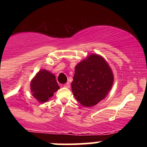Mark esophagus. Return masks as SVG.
Masks as SVG:
<instances>
[{
    "label": "esophagus",
    "mask_w": 147,
    "mask_h": 147,
    "mask_svg": "<svg viewBox=\"0 0 147 147\" xmlns=\"http://www.w3.org/2000/svg\"><path fill=\"white\" fill-rule=\"evenodd\" d=\"M63 86L65 87V88H70V83L69 82H67L65 83Z\"/></svg>",
    "instance_id": "1"
}]
</instances>
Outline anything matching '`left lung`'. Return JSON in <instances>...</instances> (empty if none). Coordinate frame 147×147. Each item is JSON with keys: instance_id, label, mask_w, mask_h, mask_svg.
Listing matches in <instances>:
<instances>
[{"instance_id": "8db88e82", "label": "left lung", "mask_w": 147, "mask_h": 147, "mask_svg": "<svg viewBox=\"0 0 147 147\" xmlns=\"http://www.w3.org/2000/svg\"><path fill=\"white\" fill-rule=\"evenodd\" d=\"M71 89L77 102L93 107L106 97L113 84L114 76L101 55L91 54L75 67Z\"/></svg>"}]
</instances>
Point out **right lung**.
Masks as SVG:
<instances>
[{"mask_svg": "<svg viewBox=\"0 0 147 147\" xmlns=\"http://www.w3.org/2000/svg\"><path fill=\"white\" fill-rule=\"evenodd\" d=\"M32 96L40 103L49 101L59 89L55 75L47 70L42 69L36 74L30 84Z\"/></svg>", "mask_w": 147, "mask_h": 147, "instance_id": "right-lung-1", "label": "right lung"}]
</instances>
